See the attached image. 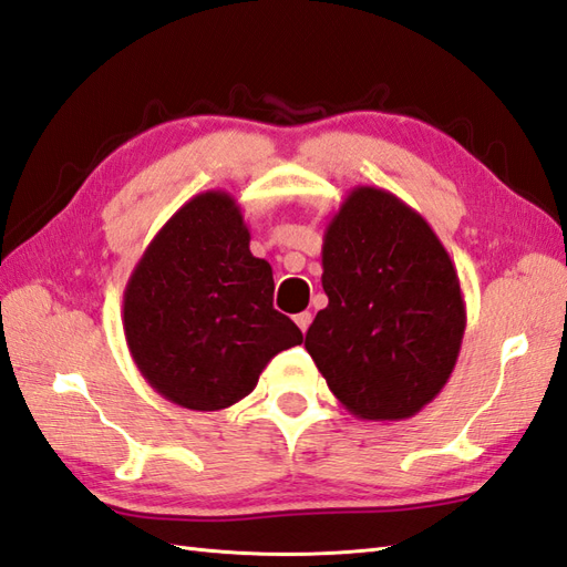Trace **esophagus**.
<instances>
[{
	"mask_svg": "<svg viewBox=\"0 0 567 567\" xmlns=\"http://www.w3.org/2000/svg\"><path fill=\"white\" fill-rule=\"evenodd\" d=\"M295 323L299 326V331H301V333H307V328L311 326V313H309V311H301V313H297V316H295Z\"/></svg>",
	"mask_w": 567,
	"mask_h": 567,
	"instance_id": "1",
	"label": "esophagus"
}]
</instances>
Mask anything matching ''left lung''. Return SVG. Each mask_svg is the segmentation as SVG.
<instances>
[{
    "label": "left lung",
    "mask_w": 567,
    "mask_h": 567,
    "mask_svg": "<svg viewBox=\"0 0 567 567\" xmlns=\"http://www.w3.org/2000/svg\"><path fill=\"white\" fill-rule=\"evenodd\" d=\"M328 307L307 350L354 417L405 420L450 381L466 301L446 248L425 217L384 188H352L321 248Z\"/></svg>",
    "instance_id": "1"
}]
</instances>
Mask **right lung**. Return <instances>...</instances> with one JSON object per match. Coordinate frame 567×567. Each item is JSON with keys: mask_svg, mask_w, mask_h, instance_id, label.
Instances as JSON below:
<instances>
[{"mask_svg": "<svg viewBox=\"0 0 567 567\" xmlns=\"http://www.w3.org/2000/svg\"><path fill=\"white\" fill-rule=\"evenodd\" d=\"M241 207L205 190L176 209L130 275L123 331L140 374L190 411L246 399L275 354L301 343L272 309V268L251 254Z\"/></svg>", "mask_w": 567, "mask_h": 567, "instance_id": "right-lung-1", "label": "right lung"}]
</instances>
